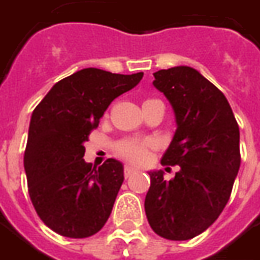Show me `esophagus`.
Here are the masks:
<instances>
[{"mask_svg": "<svg viewBox=\"0 0 260 260\" xmlns=\"http://www.w3.org/2000/svg\"><path fill=\"white\" fill-rule=\"evenodd\" d=\"M135 172H136V169L134 168V166H131V165H126V166L124 168L125 177H129V176H132Z\"/></svg>", "mask_w": 260, "mask_h": 260, "instance_id": "obj_1", "label": "esophagus"}]
</instances>
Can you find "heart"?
Here are the masks:
<instances>
[{"instance_id":"1","label":"heart","mask_w":260,"mask_h":260,"mask_svg":"<svg viewBox=\"0 0 260 260\" xmlns=\"http://www.w3.org/2000/svg\"><path fill=\"white\" fill-rule=\"evenodd\" d=\"M152 101L146 100L145 103ZM153 148V143L146 139H124L117 143L115 150L119 156L128 159L132 163H143L148 159L149 150Z\"/></svg>"}]
</instances>
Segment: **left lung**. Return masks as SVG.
<instances>
[{"label": "left lung", "mask_w": 260, "mask_h": 260, "mask_svg": "<svg viewBox=\"0 0 260 260\" xmlns=\"http://www.w3.org/2000/svg\"><path fill=\"white\" fill-rule=\"evenodd\" d=\"M153 76L177 125L161 165L180 170L169 181L161 170L149 172L145 212L159 237L187 241L214 224L230 200L241 166L239 126L224 94L193 67Z\"/></svg>", "instance_id": "8db88e82"}]
</instances>
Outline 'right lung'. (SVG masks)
Listing matches in <instances>:
<instances>
[{
    "label": "right lung",
    "instance_id": "obj_1",
    "mask_svg": "<svg viewBox=\"0 0 260 260\" xmlns=\"http://www.w3.org/2000/svg\"><path fill=\"white\" fill-rule=\"evenodd\" d=\"M142 77V72L83 69L56 83L32 112L23 155L29 197L42 221L59 235L91 237L110 217L124 166L115 159L100 168L86 163L84 142L108 105Z\"/></svg>",
    "mask_w": 260,
    "mask_h": 260
}]
</instances>
